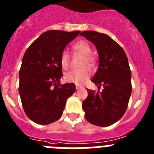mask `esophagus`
<instances>
[{
	"instance_id": "1",
	"label": "esophagus",
	"mask_w": 154,
	"mask_h": 154,
	"mask_svg": "<svg viewBox=\"0 0 154 154\" xmlns=\"http://www.w3.org/2000/svg\"><path fill=\"white\" fill-rule=\"evenodd\" d=\"M75 88H76V89H81L82 86H80V85H75Z\"/></svg>"
}]
</instances>
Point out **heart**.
<instances>
[{"instance_id":"1","label":"heart","mask_w":154,"mask_h":154,"mask_svg":"<svg viewBox=\"0 0 154 154\" xmlns=\"http://www.w3.org/2000/svg\"><path fill=\"white\" fill-rule=\"evenodd\" d=\"M72 48L75 51L83 55V59L82 62V66L88 65L92 66L96 62V58L92 53V48L90 45L84 40H80L75 42ZM69 55L66 51H62L60 56V63L64 69H67L69 65ZM91 75V70L89 67L85 66L82 69H76L69 72L65 74V79L68 82L80 85L87 81Z\"/></svg>"}]
</instances>
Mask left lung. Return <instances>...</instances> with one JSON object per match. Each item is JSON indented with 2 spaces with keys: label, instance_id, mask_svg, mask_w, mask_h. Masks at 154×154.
Masks as SVG:
<instances>
[{
  "label": "left lung",
  "instance_id": "obj_1",
  "mask_svg": "<svg viewBox=\"0 0 154 154\" xmlns=\"http://www.w3.org/2000/svg\"><path fill=\"white\" fill-rule=\"evenodd\" d=\"M80 35L93 43L98 50L99 68L92 81L101 92L87 89L88 97L82 103L88 122L108 126L117 122L126 112L132 92L131 71L123 48L106 34L84 31Z\"/></svg>",
  "mask_w": 154,
  "mask_h": 154
}]
</instances>
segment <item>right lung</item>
<instances>
[{"label": "right lung", "instance_id": "1", "mask_svg": "<svg viewBox=\"0 0 154 154\" xmlns=\"http://www.w3.org/2000/svg\"><path fill=\"white\" fill-rule=\"evenodd\" d=\"M80 31H48L32 42L19 72V94L27 116L47 125L62 116L68 98L75 91L74 83L61 85L60 56L65 46Z\"/></svg>", "mask_w": 154, "mask_h": 154}]
</instances>
